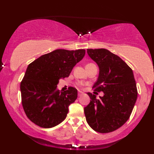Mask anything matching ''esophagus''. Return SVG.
Returning <instances> with one entry per match:
<instances>
[{
  "mask_svg": "<svg viewBox=\"0 0 154 154\" xmlns=\"http://www.w3.org/2000/svg\"><path fill=\"white\" fill-rule=\"evenodd\" d=\"M82 94H83V92H81V91H79V93H78V96L80 97V96H81Z\"/></svg>",
  "mask_w": 154,
  "mask_h": 154,
  "instance_id": "obj_1",
  "label": "esophagus"
}]
</instances>
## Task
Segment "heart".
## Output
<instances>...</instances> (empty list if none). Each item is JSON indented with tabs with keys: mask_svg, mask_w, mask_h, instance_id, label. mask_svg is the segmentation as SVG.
I'll return each instance as SVG.
<instances>
[{
	"mask_svg": "<svg viewBox=\"0 0 154 154\" xmlns=\"http://www.w3.org/2000/svg\"><path fill=\"white\" fill-rule=\"evenodd\" d=\"M90 64H92V63H90V64H87V66H88V65H90Z\"/></svg>",
	"mask_w": 154,
	"mask_h": 154,
	"instance_id": "b5f03b06",
	"label": "heart"
}]
</instances>
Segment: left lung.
<instances>
[{
  "label": "left lung",
  "instance_id": "8db88e82",
  "mask_svg": "<svg viewBox=\"0 0 154 154\" xmlns=\"http://www.w3.org/2000/svg\"><path fill=\"white\" fill-rule=\"evenodd\" d=\"M87 52L100 69L92 89L103 92L104 96L97 99L88 92L91 100L84 108V113L94 131L108 133L119 129L129 119L137 98L135 80L132 69L109 50L87 49Z\"/></svg>",
  "mask_w": 154,
  "mask_h": 154
}]
</instances>
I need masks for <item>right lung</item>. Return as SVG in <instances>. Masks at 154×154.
<instances>
[{
	"label": "right lung",
	"instance_id": "add662e5",
	"mask_svg": "<svg viewBox=\"0 0 154 154\" xmlns=\"http://www.w3.org/2000/svg\"><path fill=\"white\" fill-rule=\"evenodd\" d=\"M85 50L58 49L29 64L20 84L23 109L31 122L43 128L57 125L66 119L69 106L77 99L75 88L57 89L61 79L69 77Z\"/></svg>",
	"mask_w": 154,
	"mask_h": 154
}]
</instances>
